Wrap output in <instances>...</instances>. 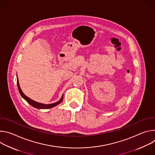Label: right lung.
<instances>
[{"instance_id":"1","label":"right lung","mask_w":155,"mask_h":155,"mask_svg":"<svg viewBox=\"0 0 155 155\" xmlns=\"http://www.w3.org/2000/svg\"><path fill=\"white\" fill-rule=\"evenodd\" d=\"M17 84H18V90H19V92L21 94V96H22V97L24 98L30 105H31L32 107L36 108H38V109H48V108H52V107H54L56 105H58V104H59L63 100V95L62 96V97L61 98V99L55 102V103H53V104H41V103H39V102H35L33 100H32L31 99L29 98L28 96H26L24 93L22 91L21 87L19 86V81H18V77H17Z\"/></svg>"}]
</instances>
